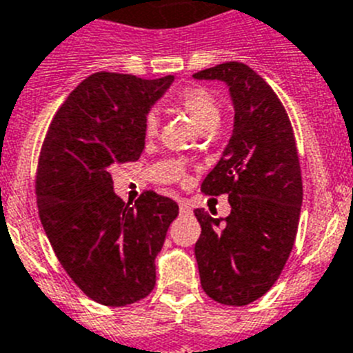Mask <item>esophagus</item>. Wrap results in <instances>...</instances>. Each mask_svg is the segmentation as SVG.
I'll use <instances>...</instances> for the list:
<instances>
[{
    "label": "esophagus",
    "instance_id": "1",
    "mask_svg": "<svg viewBox=\"0 0 353 353\" xmlns=\"http://www.w3.org/2000/svg\"><path fill=\"white\" fill-rule=\"evenodd\" d=\"M179 211L183 212V214H186V212L192 211V208H190V204L186 202V200H179Z\"/></svg>",
    "mask_w": 353,
    "mask_h": 353
}]
</instances>
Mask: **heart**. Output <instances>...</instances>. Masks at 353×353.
I'll return each mask as SVG.
<instances>
[{
  "mask_svg": "<svg viewBox=\"0 0 353 353\" xmlns=\"http://www.w3.org/2000/svg\"><path fill=\"white\" fill-rule=\"evenodd\" d=\"M176 105L192 117L202 132L208 128H214L220 121V101L208 88L199 84L188 85L177 93ZM160 128V117L154 110H149L144 117V135L153 139Z\"/></svg>",
  "mask_w": 353,
  "mask_h": 353,
  "instance_id": "obj_1",
  "label": "heart"
}]
</instances>
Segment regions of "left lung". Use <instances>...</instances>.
Listing matches in <instances>:
<instances>
[{
	"label": "left lung",
	"mask_w": 353,
	"mask_h": 353,
	"mask_svg": "<svg viewBox=\"0 0 353 353\" xmlns=\"http://www.w3.org/2000/svg\"><path fill=\"white\" fill-rule=\"evenodd\" d=\"M193 77L227 82L236 107L223 157L200 186L205 195H228L232 211L216 218L195 209L200 283L216 303L246 306L271 290L297 236L303 177L294 130L274 90L244 63H221Z\"/></svg>",
	"instance_id": "obj_1"
}]
</instances>
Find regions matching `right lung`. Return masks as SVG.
<instances>
[{
  "instance_id": "add662e5",
  "label": "right lung",
  "mask_w": 353,
  "mask_h": 353,
  "mask_svg": "<svg viewBox=\"0 0 353 353\" xmlns=\"http://www.w3.org/2000/svg\"><path fill=\"white\" fill-rule=\"evenodd\" d=\"M174 75L141 79L97 72L54 114L38 157V214L59 263L90 299L128 306L151 294L154 259L179 205L145 190L126 204L110 167L137 161L144 117Z\"/></svg>"
}]
</instances>
